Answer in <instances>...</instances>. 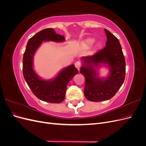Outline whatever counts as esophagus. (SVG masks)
Instances as JSON below:
<instances>
[{
	"label": "esophagus",
	"mask_w": 146,
	"mask_h": 146,
	"mask_svg": "<svg viewBox=\"0 0 146 146\" xmlns=\"http://www.w3.org/2000/svg\"><path fill=\"white\" fill-rule=\"evenodd\" d=\"M75 66H76V68L79 70L81 67V63L80 62H79V61H77V62H76V63H75Z\"/></svg>",
	"instance_id": "34e87169"
}]
</instances>
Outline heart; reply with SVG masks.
<instances>
[{"label":"heart","instance_id":"heart-1","mask_svg":"<svg viewBox=\"0 0 146 146\" xmlns=\"http://www.w3.org/2000/svg\"><path fill=\"white\" fill-rule=\"evenodd\" d=\"M94 42V39H92V38H88L87 39H86V40L84 41L83 43H82V45L83 46L85 47H87L88 46H90V45H91L92 43H93Z\"/></svg>","mask_w":146,"mask_h":146}]
</instances>
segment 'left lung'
<instances>
[{"label":"left lung","mask_w":146,"mask_h":146,"mask_svg":"<svg viewBox=\"0 0 146 146\" xmlns=\"http://www.w3.org/2000/svg\"><path fill=\"white\" fill-rule=\"evenodd\" d=\"M107 41L105 47L95 54L82 57L84 65L80 72L85 78L84 94L91 102L111 99L121 87L125 77V61L118 39L105 29ZM107 64L110 76L104 80L97 77L94 66Z\"/></svg>","instance_id":"left-lung-1"}]
</instances>
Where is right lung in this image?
I'll return each mask as SVG.
<instances>
[{"label":"right lung","mask_w":146,"mask_h":146,"mask_svg":"<svg viewBox=\"0 0 146 146\" xmlns=\"http://www.w3.org/2000/svg\"><path fill=\"white\" fill-rule=\"evenodd\" d=\"M64 39V36L56 33L52 28L44 29L29 39L24 54L23 71L25 80L33 94L47 102L58 104L63 102L68 83L78 71L72 64L63 70L54 80H41L33 69V55L43 41L63 42Z\"/></svg>","instance_id":"right-lung-1"}]
</instances>
